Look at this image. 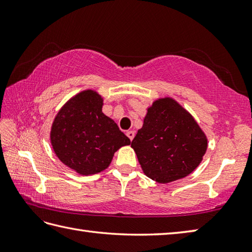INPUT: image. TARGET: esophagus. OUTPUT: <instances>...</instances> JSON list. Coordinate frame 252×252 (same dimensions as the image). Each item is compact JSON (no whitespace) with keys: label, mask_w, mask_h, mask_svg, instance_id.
I'll return each instance as SVG.
<instances>
[{"label":"esophagus","mask_w":252,"mask_h":252,"mask_svg":"<svg viewBox=\"0 0 252 252\" xmlns=\"http://www.w3.org/2000/svg\"><path fill=\"white\" fill-rule=\"evenodd\" d=\"M126 136L130 138V141H132L133 138H134V136H135L134 131H127V132H126Z\"/></svg>","instance_id":"esophagus-1"}]
</instances>
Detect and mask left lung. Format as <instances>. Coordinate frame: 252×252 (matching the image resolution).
I'll return each instance as SVG.
<instances>
[{"instance_id":"left-lung-1","label":"left lung","mask_w":252,"mask_h":252,"mask_svg":"<svg viewBox=\"0 0 252 252\" xmlns=\"http://www.w3.org/2000/svg\"><path fill=\"white\" fill-rule=\"evenodd\" d=\"M131 147L148 178L169 183L198 167L207 151V138L189 112L172 98H164L148 109Z\"/></svg>"}]
</instances>
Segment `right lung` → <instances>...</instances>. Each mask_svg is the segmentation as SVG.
<instances>
[{"mask_svg": "<svg viewBox=\"0 0 252 252\" xmlns=\"http://www.w3.org/2000/svg\"><path fill=\"white\" fill-rule=\"evenodd\" d=\"M103 98L84 91L63 107L52 126L51 141L63 163L80 174H94L108 167L130 138L101 112Z\"/></svg>", "mask_w": 252, "mask_h": 252, "instance_id": "1", "label": "right lung"}]
</instances>
